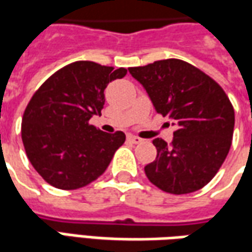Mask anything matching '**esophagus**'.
<instances>
[{
	"instance_id": "obj_1",
	"label": "esophagus",
	"mask_w": 252,
	"mask_h": 252,
	"mask_svg": "<svg viewBox=\"0 0 252 252\" xmlns=\"http://www.w3.org/2000/svg\"><path fill=\"white\" fill-rule=\"evenodd\" d=\"M128 140H129V142H131V143H135V144H138V143H140V142H142V139L140 138H138V136H133V135H128Z\"/></svg>"
}]
</instances>
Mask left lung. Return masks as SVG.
I'll list each match as a JSON object with an SVG mask.
<instances>
[{"mask_svg": "<svg viewBox=\"0 0 252 252\" xmlns=\"http://www.w3.org/2000/svg\"><path fill=\"white\" fill-rule=\"evenodd\" d=\"M143 86L157 113L176 126L170 146L157 138V158L144 166L147 179L165 192L198 191L212 180L228 156L235 112L212 77L186 61L161 60L128 69Z\"/></svg>", "mask_w": 252, "mask_h": 252, "instance_id": "1", "label": "left lung"}]
</instances>
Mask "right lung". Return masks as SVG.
<instances>
[{"instance_id": "obj_1", "label": "right lung", "mask_w": 252, "mask_h": 252, "mask_svg": "<svg viewBox=\"0 0 252 252\" xmlns=\"http://www.w3.org/2000/svg\"><path fill=\"white\" fill-rule=\"evenodd\" d=\"M126 75V68L76 61L52 75L32 95L23 116V144L30 162L50 186L77 189L106 170L126 133H106L89 121L101 116L108 84Z\"/></svg>"}]
</instances>
